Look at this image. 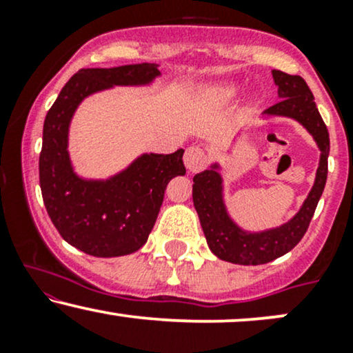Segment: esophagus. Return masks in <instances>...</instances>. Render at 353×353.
<instances>
[{"mask_svg":"<svg viewBox=\"0 0 353 353\" xmlns=\"http://www.w3.org/2000/svg\"><path fill=\"white\" fill-rule=\"evenodd\" d=\"M205 163H208V157H205V152L201 148H197V145L188 148V151L184 154V164L190 174L199 172L201 169H204Z\"/></svg>","mask_w":353,"mask_h":353,"instance_id":"esophagus-1","label":"esophagus"}]
</instances>
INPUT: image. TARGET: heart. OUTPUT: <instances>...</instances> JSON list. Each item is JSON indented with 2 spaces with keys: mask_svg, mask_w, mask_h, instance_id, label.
<instances>
[{
  "mask_svg": "<svg viewBox=\"0 0 353 353\" xmlns=\"http://www.w3.org/2000/svg\"><path fill=\"white\" fill-rule=\"evenodd\" d=\"M234 94H236V88H234V86H222L216 91V96L222 101L230 99Z\"/></svg>",
  "mask_w": 353,
  "mask_h": 353,
  "instance_id": "b5f03b06",
  "label": "heart"
}]
</instances>
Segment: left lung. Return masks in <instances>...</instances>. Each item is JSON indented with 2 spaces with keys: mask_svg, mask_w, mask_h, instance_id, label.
<instances>
[{
  "mask_svg": "<svg viewBox=\"0 0 353 353\" xmlns=\"http://www.w3.org/2000/svg\"><path fill=\"white\" fill-rule=\"evenodd\" d=\"M274 83L279 86L277 104L265 109L267 116H283L299 121L317 143L320 149V163L315 176L314 188L302 204L301 210L282 224L281 228L247 232L232 221L222 197V176L219 164H212L194 176L192 201L199 214V221L208 239L209 249L222 261L241 265H261L281 257L292 250L301 242L303 234L309 229L320 196L327 182L329 172L330 139L327 125L315 106L314 94L301 76H292L279 70L272 71Z\"/></svg>",
  "mask_w": 353,
  "mask_h": 353,
  "instance_id": "left-lung-1",
  "label": "left lung"
}]
</instances>
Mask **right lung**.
Instances as JSON below:
<instances>
[{"label": "right lung", "mask_w": 353, "mask_h": 353, "mask_svg": "<svg viewBox=\"0 0 353 353\" xmlns=\"http://www.w3.org/2000/svg\"><path fill=\"white\" fill-rule=\"evenodd\" d=\"M161 72L157 64L89 68L61 89L43 125L39 185L44 205L61 237L94 257H119L139 250L154 228L169 181L184 176V149L143 154L106 181L83 179L72 169L68 134L81 101L112 86H144Z\"/></svg>", "instance_id": "add662e5"}]
</instances>
